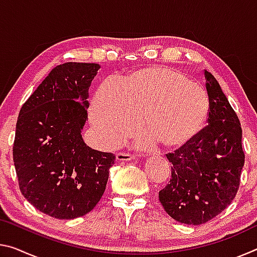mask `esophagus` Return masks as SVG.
Wrapping results in <instances>:
<instances>
[{
    "label": "esophagus",
    "instance_id": "esophagus-1",
    "mask_svg": "<svg viewBox=\"0 0 257 257\" xmlns=\"http://www.w3.org/2000/svg\"><path fill=\"white\" fill-rule=\"evenodd\" d=\"M134 159V155L128 153H118L115 154V161L118 162H125V161H132Z\"/></svg>",
    "mask_w": 257,
    "mask_h": 257
}]
</instances>
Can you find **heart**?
I'll return each instance as SVG.
<instances>
[{"label":"heart","mask_w":257,"mask_h":257,"mask_svg":"<svg viewBox=\"0 0 257 257\" xmlns=\"http://www.w3.org/2000/svg\"><path fill=\"white\" fill-rule=\"evenodd\" d=\"M210 99L205 89L185 72L165 67L134 71L118 84L104 80L90 103V121L107 146L119 144L137 127L150 136L139 147L149 149L154 141L165 149H179L205 127Z\"/></svg>","instance_id":"obj_1"}]
</instances>
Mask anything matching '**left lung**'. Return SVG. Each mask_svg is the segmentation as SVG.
I'll use <instances>...</instances> for the list:
<instances>
[{"label":"left lung","instance_id":"left-lung-1","mask_svg":"<svg viewBox=\"0 0 257 257\" xmlns=\"http://www.w3.org/2000/svg\"><path fill=\"white\" fill-rule=\"evenodd\" d=\"M210 99L207 125L188 144L167 154L171 179L159 193L165 212L178 222L206 223L236 196L245 163L239 119L214 76L205 70Z\"/></svg>","mask_w":257,"mask_h":257}]
</instances>
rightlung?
<instances>
[{"label": "right lung", "mask_w": 257, "mask_h": 257, "mask_svg": "<svg viewBox=\"0 0 257 257\" xmlns=\"http://www.w3.org/2000/svg\"><path fill=\"white\" fill-rule=\"evenodd\" d=\"M101 68L67 62L52 69L19 113L14 162L20 190L37 210L70 220L96 206L114 155L82 139L88 89Z\"/></svg>", "instance_id": "right-lung-1"}]
</instances>
